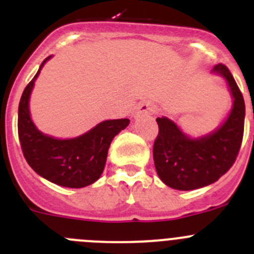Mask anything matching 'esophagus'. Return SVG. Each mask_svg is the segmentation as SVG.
I'll list each match as a JSON object with an SVG mask.
<instances>
[{
	"label": "esophagus",
	"instance_id": "1",
	"mask_svg": "<svg viewBox=\"0 0 254 254\" xmlns=\"http://www.w3.org/2000/svg\"><path fill=\"white\" fill-rule=\"evenodd\" d=\"M154 112H155V105L152 104V103L145 102L136 108V111H134V117H136V118H138V117H141V116L152 114Z\"/></svg>",
	"mask_w": 254,
	"mask_h": 254
}]
</instances>
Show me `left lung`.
Here are the masks:
<instances>
[{
  "mask_svg": "<svg viewBox=\"0 0 254 254\" xmlns=\"http://www.w3.org/2000/svg\"><path fill=\"white\" fill-rule=\"evenodd\" d=\"M214 71L226 78L234 98L232 112L219 129L190 140L174 122L165 117L156 118L159 133L152 149L155 169L159 178L174 190H197L214 183L233 167L241 150L246 116L243 94L225 64H216Z\"/></svg>",
  "mask_w": 254,
  "mask_h": 254,
  "instance_id": "left-lung-1",
  "label": "left lung"
}]
</instances>
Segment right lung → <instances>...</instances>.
<instances>
[{"mask_svg":"<svg viewBox=\"0 0 254 254\" xmlns=\"http://www.w3.org/2000/svg\"><path fill=\"white\" fill-rule=\"evenodd\" d=\"M37 75L26 85L19 103L17 132L22 154L34 172L47 181L69 188H82L100 178L107 161L108 149L116 134L129 125V120L104 121L80 137L58 140L38 131L30 120L29 98Z\"/></svg>","mask_w":254,"mask_h":254,"instance_id":"1","label":"right lung"}]
</instances>
